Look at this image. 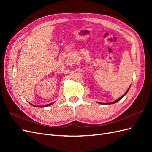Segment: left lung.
I'll list each match as a JSON object with an SVG mask.
<instances>
[{"mask_svg":"<svg viewBox=\"0 0 152 152\" xmlns=\"http://www.w3.org/2000/svg\"><path fill=\"white\" fill-rule=\"evenodd\" d=\"M129 88H130V86H129V89H127V91L126 92V93L125 94H123L122 96H121V98H119L118 99H117V100H115V101H114V102H110V103H100V102H98V103H99V104H113V103H117V102H118V101L119 100H121L123 97H124V96H125V95H126V94L127 93V92H128V91L129 90Z\"/></svg>","mask_w":152,"mask_h":152,"instance_id":"left-lung-1","label":"left lung"}]
</instances>
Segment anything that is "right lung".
<instances>
[{
    "instance_id": "add662e5",
    "label": "right lung",
    "mask_w": 152,
    "mask_h": 152,
    "mask_svg": "<svg viewBox=\"0 0 152 152\" xmlns=\"http://www.w3.org/2000/svg\"><path fill=\"white\" fill-rule=\"evenodd\" d=\"M54 103V102H53ZM53 103H49V104H45V105H43V106H36V105H34V104H31L30 103V104L31 105V106H33V107H48V106H50V105H51L52 104H53Z\"/></svg>"
}]
</instances>
